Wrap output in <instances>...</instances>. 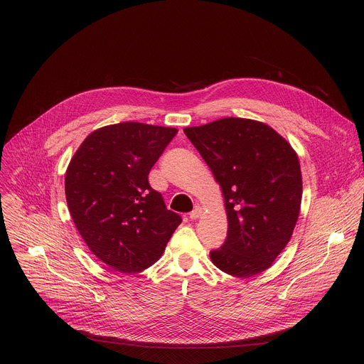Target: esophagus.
<instances>
[{
  "label": "esophagus",
  "mask_w": 364,
  "mask_h": 364,
  "mask_svg": "<svg viewBox=\"0 0 364 364\" xmlns=\"http://www.w3.org/2000/svg\"><path fill=\"white\" fill-rule=\"evenodd\" d=\"M201 213H203L201 207H200V205H196L194 210L190 213V219H191V220H196V219H198V218L201 216Z\"/></svg>",
  "instance_id": "esophagus-1"
}]
</instances>
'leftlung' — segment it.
<instances>
[{"label":"left lung","instance_id":"left-lung-1","mask_svg":"<svg viewBox=\"0 0 364 364\" xmlns=\"http://www.w3.org/2000/svg\"><path fill=\"white\" fill-rule=\"evenodd\" d=\"M184 134L222 188L228 237L210 252L223 272L249 278L272 267L296 225L302 176L298 154L269 125L223 118Z\"/></svg>","mask_w":364,"mask_h":364}]
</instances>
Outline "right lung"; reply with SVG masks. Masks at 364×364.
Returning <instances> with one entry per match:
<instances>
[{
  "label": "right lung",
  "mask_w": 364,
  "mask_h": 364,
  "mask_svg": "<svg viewBox=\"0 0 364 364\" xmlns=\"http://www.w3.org/2000/svg\"><path fill=\"white\" fill-rule=\"evenodd\" d=\"M176 128L121 122L90 132L65 177L73 223L90 252L112 269L138 274L159 261L181 223L148 174Z\"/></svg>",
  "instance_id": "1"
}]
</instances>
